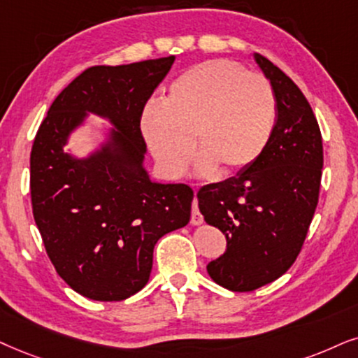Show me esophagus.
Wrapping results in <instances>:
<instances>
[{
    "mask_svg": "<svg viewBox=\"0 0 358 358\" xmlns=\"http://www.w3.org/2000/svg\"><path fill=\"white\" fill-rule=\"evenodd\" d=\"M201 223H203V216H201L200 210H198V200L194 198V200H193V210H192V224L198 226Z\"/></svg>",
    "mask_w": 358,
    "mask_h": 358,
    "instance_id": "34e87169",
    "label": "esophagus"
}]
</instances>
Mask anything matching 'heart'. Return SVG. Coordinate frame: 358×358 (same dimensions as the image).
<instances>
[{
	"label": "heart",
	"mask_w": 358,
	"mask_h": 358,
	"mask_svg": "<svg viewBox=\"0 0 358 358\" xmlns=\"http://www.w3.org/2000/svg\"><path fill=\"white\" fill-rule=\"evenodd\" d=\"M278 122L273 85L238 62L215 59L171 80L164 102H148L140 129L170 178L185 173L194 148L203 175H234L264 153Z\"/></svg>",
	"instance_id": "obj_1"
}]
</instances>
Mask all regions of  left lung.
<instances>
[{"label": "left lung", "mask_w": 358, "mask_h": 358, "mask_svg": "<svg viewBox=\"0 0 358 358\" xmlns=\"http://www.w3.org/2000/svg\"><path fill=\"white\" fill-rule=\"evenodd\" d=\"M255 59L278 102L273 138L251 166L196 194L205 221L228 243L208 274L234 292L266 286L294 264L317 208L324 165L322 135L304 94L269 59Z\"/></svg>", "instance_id": "left-lung-1"}]
</instances>
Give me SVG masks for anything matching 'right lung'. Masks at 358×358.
Here are the masks:
<instances>
[{
  "mask_svg": "<svg viewBox=\"0 0 358 358\" xmlns=\"http://www.w3.org/2000/svg\"><path fill=\"white\" fill-rule=\"evenodd\" d=\"M175 56L94 66L62 90L31 150L34 221L57 274L94 301H124L150 278L153 248L188 224L193 189L155 183L143 169L142 110ZM96 113L115 125L87 159L64 152L69 135Z\"/></svg>",
  "mask_w": 358,
  "mask_h": 358,
  "instance_id": "add662e5",
  "label": "right lung"
}]
</instances>
